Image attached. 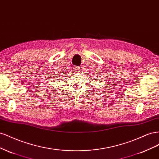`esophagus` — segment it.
<instances>
[{"label": "esophagus", "instance_id": "esophagus-1", "mask_svg": "<svg viewBox=\"0 0 159 159\" xmlns=\"http://www.w3.org/2000/svg\"><path fill=\"white\" fill-rule=\"evenodd\" d=\"M74 70L75 73L77 74H80L81 72V69L79 68V67H74Z\"/></svg>", "mask_w": 159, "mask_h": 159}]
</instances>
